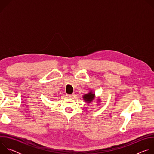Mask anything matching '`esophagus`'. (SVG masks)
Segmentation results:
<instances>
[{
	"instance_id": "obj_1",
	"label": "esophagus",
	"mask_w": 154,
	"mask_h": 154,
	"mask_svg": "<svg viewBox=\"0 0 154 154\" xmlns=\"http://www.w3.org/2000/svg\"><path fill=\"white\" fill-rule=\"evenodd\" d=\"M66 96H67V97H68V98H72V97H74V94H67Z\"/></svg>"
}]
</instances>
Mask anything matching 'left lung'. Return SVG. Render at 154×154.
<instances>
[{
	"label": "left lung",
	"instance_id": "1",
	"mask_svg": "<svg viewBox=\"0 0 154 154\" xmlns=\"http://www.w3.org/2000/svg\"><path fill=\"white\" fill-rule=\"evenodd\" d=\"M83 100H84L86 102L90 103V102H91L95 99V94L93 93L92 92V91H91L89 92L88 94H84V95L83 96ZM100 101V99H99L98 100H97V102H99Z\"/></svg>",
	"mask_w": 154,
	"mask_h": 154
}]
</instances>
